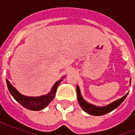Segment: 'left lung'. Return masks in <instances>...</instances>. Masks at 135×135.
<instances>
[{"label": "left lung", "instance_id": "8db88e82", "mask_svg": "<svg viewBox=\"0 0 135 135\" xmlns=\"http://www.w3.org/2000/svg\"><path fill=\"white\" fill-rule=\"evenodd\" d=\"M76 94H77L78 102H79V105L82 107V109L85 110L86 113H89L90 115H93V116H101V115H104V114H106V113L112 111L124 100V99L127 98L128 95V93L126 94L124 96L122 97V98L111 103L110 104L108 105L107 106L98 107V106H95L93 105L88 103V102H86L82 98V95L80 94L79 86H76Z\"/></svg>", "mask_w": 135, "mask_h": 135}]
</instances>
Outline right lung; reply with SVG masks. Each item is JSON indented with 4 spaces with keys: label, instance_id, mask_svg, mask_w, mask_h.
Masks as SVG:
<instances>
[{
    "label": "right lung",
    "instance_id": "1",
    "mask_svg": "<svg viewBox=\"0 0 135 135\" xmlns=\"http://www.w3.org/2000/svg\"><path fill=\"white\" fill-rule=\"evenodd\" d=\"M63 80V78L60 79L59 81L56 82L55 85H53L52 90L49 93L45 95L40 97H27L25 96L22 94H20L16 90L15 88L11 85L9 81L6 79L8 89L11 94V95L13 97V98L16 101L19 102L20 104L23 105L24 107L27 108L29 110H40L47 106L50 103V101H52L56 95V90L59 86V83Z\"/></svg>",
    "mask_w": 135,
    "mask_h": 135
}]
</instances>
